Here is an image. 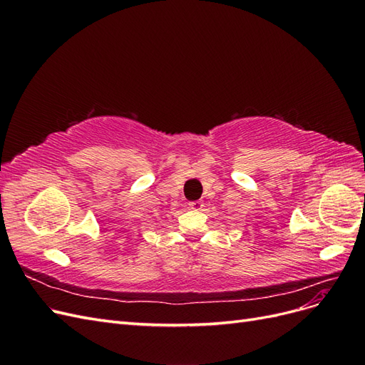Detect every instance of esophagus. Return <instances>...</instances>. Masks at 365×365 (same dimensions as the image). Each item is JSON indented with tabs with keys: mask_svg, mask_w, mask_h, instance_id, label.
Returning <instances> with one entry per match:
<instances>
[{
	"mask_svg": "<svg viewBox=\"0 0 365 365\" xmlns=\"http://www.w3.org/2000/svg\"><path fill=\"white\" fill-rule=\"evenodd\" d=\"M189 207H190L192 210H201V208L204 207V204H202V201H190V202H189Z\"/></svg>",
	"mask_w": 365,
	"mask_h": 365,
	"instance_id": "esophagus-1",
	"label": "esophagus"
}]
</instances>
